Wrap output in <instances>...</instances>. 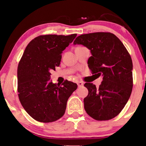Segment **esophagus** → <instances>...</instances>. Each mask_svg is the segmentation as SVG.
<instances>
[{
	"instance_id": "obj_1",
	"label": "esophagus",
	"mask_w": 146,
	"mask_h": 146,
	"mask_svg": "<svg viewBox=\"0 0 146 146\" xmlns=\"http://www.w3.org/2000/svg\"><path fill=\"white\" fill-rule=\"evenodd\" d=\"M77 84H78V87H81L84 85V83L82 82H78Z\"/></svg>"
}]
</instances>
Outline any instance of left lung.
Masks as SVG:
<instances>
[{
    "instance_id": "1",
    "label": "left lung",
    "mask_w": 146,
    "mask_h": 146,
    "mask_svg": "<svg viewBox=\"0 0 146 146\" xmlns=\"http://www.w3.org/2000/svg\"><path fill=\"white\" fill-rule=\"evenodd\" d=\"M74 44L90 50L88 64L92 74L102 75L96 88L86 83L88 94L84 99V109L96 120H108L120 113L130 97L133 86L131 56L116 36L110 33H94L78 36Z\"/></svg>"
}]
</instances>
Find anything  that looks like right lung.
Segmentation results:
<instances>
[{
	"mask_svg": "<svg viewBox=\"0 0 146 146\" xmlns=\"http://www.w3.org/2000/svg\"><path fill=\"white\" fill-rule=\"evenodd\" d=\"M76 35L39 36L26 47L18 66V92L24 109L36 121L48 123L60 118L77 89L76 84L68 80L62 86L53 84L50 72L59 66L62 51Z\"/></svg>",
	"mask_w": 146,
	"mask_h": 146,
	"instance_id": "add662e5",
	"label": "right lung"
}]
</instances>
